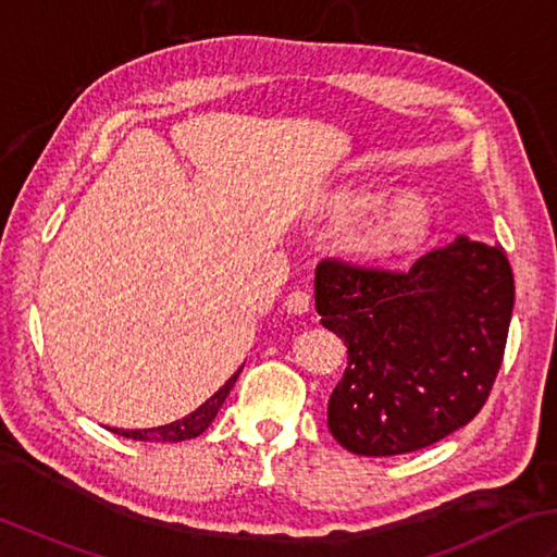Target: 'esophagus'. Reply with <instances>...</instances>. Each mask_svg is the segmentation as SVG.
Returning a JSON list of instances; mask_svg holds the SVG:
<instances>
[{
	"mask_svg": "<svg viewBox=\"0 0 557 557\" xmlns=\"http://www.w3.org/2000/svg\"><path fill=\"white\" fill-rule=\"evenodd\" d=\"M310 305H312V298H310L308 290H293V293H288L286 310L290 314H305V312L310 310Z\"/></svg>",
	"mask_w": 557,
	"mask_h": 557,
	"instance_id": "esophagus-1",
	"label": "esophagus"
}]
</instances>
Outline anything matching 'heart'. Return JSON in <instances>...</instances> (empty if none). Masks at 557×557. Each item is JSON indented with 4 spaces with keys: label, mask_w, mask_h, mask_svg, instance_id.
Returning <instances> with one entry per match:
<instances>
[{
    "label": "heart",
    "mask_w": 557,
    "mask_h": 557,
    "mask_svg": "<svg viewBox=\"0 0 557 557\" xmlns=\"http://www.w3.org/2000/svg\"><path fill=\"white\" fill-rule=\"evenodd\" d=\"M324 211L346 219L344 245L368 259H392L421 247L435 223V209L423 191L401 189L374 199L362 189H338L324 201Z\"/></svg>",
    "instance_id": "b5f03b06"
}]
</instances>
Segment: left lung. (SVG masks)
Returning a JSON list of instances; mask_svg holds the SVG:
<instances>
[{"mask_svg": "<svg viewBox=\"0 0 557 557\" xmlns=\"http://www.w3.org/2000/svg\"><path fill=\"white\" fill-rule=\"evenodd\" d=\"M314 308L348 346L329 430L360 457H394L481 411L503 362L515 278L500 245L459 235L406 271L324 259Z\"/></svg>", "mask_w": 557, "mask_h": 557, "instance_id": "left-lung-1", "label": "left lung"}]
</instances>
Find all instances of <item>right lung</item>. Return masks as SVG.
Segmentation results:
<instances>
[{
    "mask_svg": "<svg viewBox=\"0 0 557 557\" xmlns=\"http://www.w3.org/2000/svg\"><path fill=\"white\" fill-rule=\"evenodd\" d=\"M243 370V368H240ZM237 370L233 377L223 384V387L215 392L211 399L203 401L197 411H191L189 416L180 418L175 423H168V425H158V428H146V430H120V428H112V433L124 435V437H132V440H141V442H183V440H191V437H199L203 430L211 425V421L215 418V413L221 411V406L225 401V396L231 394L233 384L237 380Z\"/></svg>",
    "mask_w": 557,
    "mask_h": 557,
    "instance_id": "obj_1",
    "label": "right lung"
}]
</instances>
